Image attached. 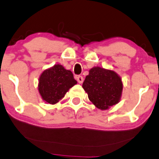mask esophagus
I'll return each instance as SVG.
<instances>
[{"instance_id":"esophagus-1","label":"esophagus","mask_w":159,"mask_h":159,"mask_svg":"<svg viewBox=\"0 0 159 159\" xmlns=\"http://www.w3.org/2000/svg\"><path fill=\"white\" fill-rule=\"evenodd\" d=\"M76 80H77L78 83H80V84H81V83H83V77L82 76H78L77 77H76Z\"/></svg>"}]
</instances>
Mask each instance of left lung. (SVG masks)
I'll use <instances>...</instances> for the list:
<instances>
[{"instance_id": "8db88e82", "label": "left lung", "mask_w": 159, "mask_h": 159, "mask_svg": "<svg viewBox=\"0 0 159 159\" xmlns=\"http://www.w3.org/2000/svg\"><path fill=\"white\" fill-rule=\"evenodd\" d=\"M120 76L112 70L94 66L83 83L89 99L97 108L107 110L120 102L123 91Z\"/></svg>"}]
</instances>
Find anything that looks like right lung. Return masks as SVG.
<instances>
[{
    "label": "right lung",
    "instance_id": "add662e5",
    "mask_svg": "<svg viewBox=\"0 0 159 159\" xmlns=\"http://www.w3.org/2000/svg\"><path fill=\"white\" fill-rule=\"evenodd\" d=\"M77 82L72 72L61 64H55L45 70L39 76L38 89L45 103H57Z\"/></svg>",
    "mask_w": 159,
    "mask_h": 159
}]
</instances>
